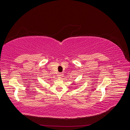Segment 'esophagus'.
<instances>
[{
    "label": "esophagus",
    "mask_w": 130,
    "mask_h": 130,
    "mask_svg": "<svg viewBox=\"0 0 130 130\" xmlns=\"http://www.w3.org/2000/svg\"><path fill=\"white\" fill-rule=\"evenodd\" d=\"M63 76V74L62 73H60L58 74V77L59 78H61Z\"/></svg>",
    "instance_id": "obj_1"
}]
</instances>
